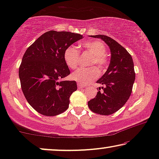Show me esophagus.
<instances>
[{"instance_id":"obj_1","label":"esophagus","mask_w":159,"mask_h":159,"mask_svg":"<svg viewBox=\"0 0 159 159\" xmlns=\"http://www.w3.org/2000/svg\"><path fill=\"white\" fill-rule=\"evenodd\" d=\"M77 87H78V88H79V89H82V88H84L83 85H82V84H78Z\"/></svg>"}]
</instances>
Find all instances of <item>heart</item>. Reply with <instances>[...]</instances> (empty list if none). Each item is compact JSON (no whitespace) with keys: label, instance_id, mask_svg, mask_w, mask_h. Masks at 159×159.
Returning <instances> with one entry per match:
<instances>
[{"label":"heart","instance_id":"1","mask_svg":"<svg viewBox=\"0 0 159 159\" xmlns=\"http://www.w3.org/2000/svg\"><path fill=\"white\" fill-rule=\"evenodd\" d=\"M82 46L88 53L93 55V58L89 62V66L96 64L99 71H103L108 64L106 53V48L103 43L100 40L87 41L82 43ZM64 58L67 66L71 69H76L80 65V52L77 47L70 45L67 47L64 53ZM98 76V70L96 67H84L76 71L71 75L73 80L80 83L86 84L95 79Z\"/></svg>","mask_w":159,"mask_h":159}]
</instances>
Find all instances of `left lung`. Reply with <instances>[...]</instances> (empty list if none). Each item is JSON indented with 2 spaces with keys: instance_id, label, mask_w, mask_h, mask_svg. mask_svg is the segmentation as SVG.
Listing matches in <instances>:
<instances>
[{
  "instance_id": "8db88e82",
  "label": "left lung",
  "mask_w": 159,
  "mask_h": 159,
  "mask_svg": "<svg viewBox=\"0 0 159 159\" xmlns=\"http://www.w3.org/2000/svg\"><path fill=\"white\" fill-rule=\"evenodd\" d=\"M91 37L103 40L111 56L107 71L96 82L105 87L103 91L98 88L95 98L88 101V107L95 114L107 116L120 109L129 99L135 79L134 63L127 50L114 39L102 34Z\"/></svg>"
}]
</instances>
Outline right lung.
Listing matches in <instances>:
<instances>
[{
  "mask_svg": "<svg viewBox=\"0 0 159 159\" xmlns=\"http://www.w3.org/2000/svg\"><path fill=\"white\" fill-rule=\"evenodd\" d=\"M82 38L70 32H46L24 54L19 69L21 88L30 106L40 114L53 116L69 107L77 90L75 81H61L70 75L64 58L67 47Z\"/></svg>",
  "mask_w": 159,
  "mask_h": 159,
  "instance_id": "add662e5",
  "label": "right lung"
}]
</instances>
